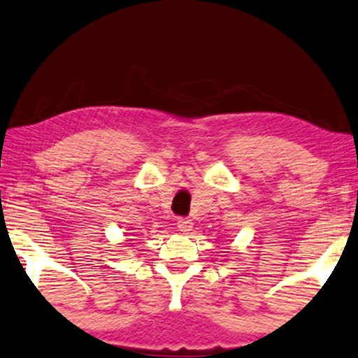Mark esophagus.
Instances as JSON below:
<instances>
[{
  "mask_svg": "<svg viewBox=\"0 0 358 358\" xmlns=\"http://www.w3.org/2000/svg\"><path fill=\"white\" fill-rule=\"evenodd\" d=\"M178 228H179V231L189 233V231H192V228H193V222H192L190 219L180 217V219L178 220Z\"/></svg>",
  "mask_w": 358,
  "mask_h": 358,
  "instance_id": "esophagus-1",
  "label": "esophagus"
}]
</instances>
